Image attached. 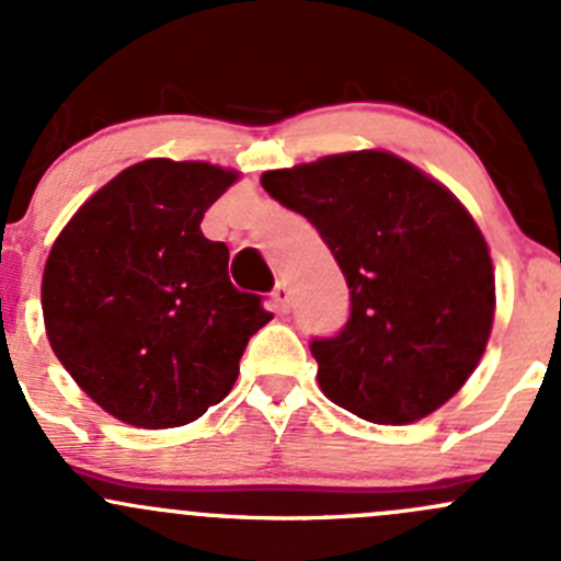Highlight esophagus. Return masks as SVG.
<instances>
[{"label": "esophagus", "mask_w": 561, "mask_h": 561, "mask_svg": "<svg viewBox=\"0 0 561 561\" xmlns=\"http://www.w3.org/2000/svg\"><path fill=\"white\" fill-rule=\"evenodd\" d=\"M271 301H274L276 312L287 314V309H290V290H287L285 282H279V285L274 287V293H271Z\"/></svg>", "instance_id": "obj_1"}]
</instances>
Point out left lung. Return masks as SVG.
<instances>
[{
    "label": "left lung",
    "mask_w": 561,
    "mask_h": 561,
    "mask_svg": "<svg viewBox=\"0 0 561 561\" xmlns=\"http://www.w3.org/2000/svg\"><path fill=\"white\" fill-rule=\"evenodd\" d=\"M260 184L314 225L347 279V322L309 344L322 393L382 426L456 396L494 322V265L467 208L388 151L322 157Z\"/></svg>",
    "instance_id": "obj_1"
}]
</instances>
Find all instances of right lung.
I'll use <instances>...</instances> for the list:
<instances>
[{
    "instance_id": "add662e5",
    "label": "right lung",
    "mask_w": 561,
    "mask_h": 561,
    "mask_svg": "<svg viewBox=\"0 0 561 561\" xmlns=\"http://www.w3.org/2000/svg\"><path fill=\"white\" fill-rule=\"evenodd\" d=\"M239 179L208 162L146 160L67 222L43 274L45 333L72 380L118 421L173 428L219 404L271 312L236 290L203 214Z\"/></svg>"
}]
</instances>
